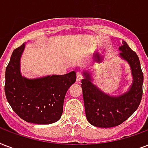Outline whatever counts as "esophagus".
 <instances>
[{"label": "esophagus", "instance_id": "1", "mask_svg": "<svg viewBox=\"0 0 148 148\" xmlns=\"http://www.w3.org/2000/svg\"><path fill=\"white\" fill-rule=\"evenodd\" d=\"M82 77H83V76H82V74H81V72H77V81H80L82 79Z\"/></svg>", "mask_w": 148, "mask_h": 148}]
</instances>
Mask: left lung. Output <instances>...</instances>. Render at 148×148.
I'll return each mask as SVG.
<instances>
[{
	"label": "left lung",
	"instance_id": "8db88e82",
	"mask_svg": "<svg viewBox=\"0 0 148 148\" xmlns=\"http://www.w3.org/2000/svg\"><path fill=\"white\" fill-rule=\"evenodd\" d=\"M120 57L128 63L133 76L129 90L114 97L103 92L92 83L90 73L84 71L81 81L87 120L98 127H112L125 121L133 114L140 103L143 95L144 75L138 56L125 41L119 47Z\"/></svg>",
	"mask_w": 148,
	"mask_h": 148
}]
</instances>
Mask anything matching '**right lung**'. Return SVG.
Here are the masks:
<instances>
[{
	"label": "right lung",
	"mask_w": 148,
	"mask_h": 148,
	"mask_svg": "<svg viewBox=\"0 0 148 148\" xmlns=\"http://www.w3.org/2000/svg\"><path fill=\"white\" fill-rule=\"evenodd\" d=\"M25 45L13 51L5 71V95L13 110L29 123L50 124L63 113L66 93L76 81V73L26 78L21 73V57Z\"/></svg>",
	"instance_id": "right-lung-1"
}]
</instances>
